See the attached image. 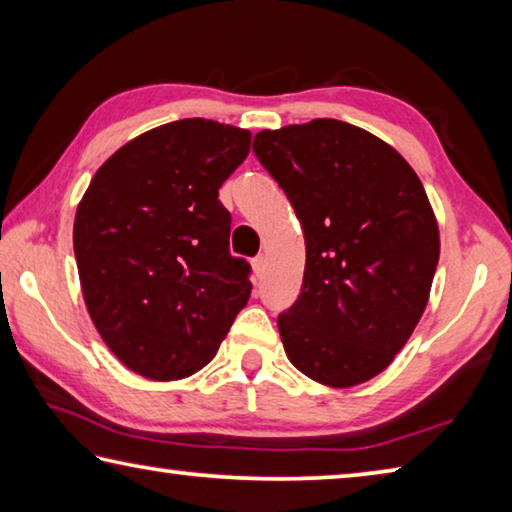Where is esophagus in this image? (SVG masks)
I'll return each mask as SVG.
<instances>
[{"instance_id":"34e87169","label":"esophagus","mask_w":512,"mask_h":512,"mask_svg":"<svg viewBox=\"0 0 512 512\" xmlns=\"http://www.w3.org/2000/svg\"><path fill=\"white\" fill-rule=\"evenodd\" d=\"M253 271H255L257 277L264 275V271H266V255H257L253 259Z\"/></svg>"}]
</instances>
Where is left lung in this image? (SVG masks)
<instances>
[{
    "label": "left lung",
    "instance_id": "1",
    "mask_svg": "<svg viewBox=\"0 0 512 512\" xmlns=\"http://www.w3.org/2000/svg\"><path fill=\"white\" fill-rule=\"evenodd\" d=\"M253 151L305 230L300 296L277 318L284 352L318 384H363L427 307L440 255L427 192L391 144L339 119L262 131Z\"/></svg>",
    "mask_w": 512,
    "mask_h": 512
}]
</instances>
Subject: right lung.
<instances>
[{"mask_svg": "<svg viewBox=\"0 0 512 512\" xmlns=\"http://www.w3.org/2000/svg\"><path fill=\"white\" fill-rule=\"evenodd\" d=\"M248 151L246 128L171 121L112 153L81 198L74 255L85 307L137 375H194L246 307L250 264L230 255L219 189Z\"/></svg>", "mask_w": 512, "mask_h": 512, "instance_id": "right-lung-1", "label": "right lung"}]
</instances>
